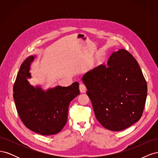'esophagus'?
I'll list each match as a JSON object with an SVG mask.
<instances>
[{
  "label": "esophagus",
  "instance_id": "obj_1",
  "mask_svg": "<svg viewBox=\"0 0 158 158\" xmlns=\"http://www.w3.org/2000/svg\"><path fill=\"white\" fill-rule=\"evenodd\" d=\"M79 88L81 93H85L86 92V87H85V85L84 84H80L79 85Z\"/></svg>",
  "mask_w": 158,
  "mask_h": 158
}]
</instances>
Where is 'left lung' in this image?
<instances>
[{
	"label": "left lung",
	"instance_id": "left-lung-1",
	"mask_svg": "<svg viewBox=\"0 0 158 158\" xmlns=\"http://www.w3.org/2000/svg\"><path fill=\"white\" fill-rule=\"evenodd\" d=\"M95 117L101 125L120 131L139 121L147 97V83L136 60L125 49L113 52L82 77Z\"/></svg>",
	"mask_w": 158,
	"mask_h": 158
}]
</instances>
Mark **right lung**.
<instances>
[{
    "instance_id": "1",
    "label": "right lung",
    "mask_w": 158,
    "mask_h": 158,
    "mask_svg": "<svg viewBox=\"0 0 158 158\" xmlns=\"http://www.w3.org/2000/svg\"><path fill=\"white\" fill-rule=\"evenodd\" d=\"M34 56L23 61L13 88V98L17 112L27 128L41 135L59 132L67 122L70 102L80 94L79 84L76 82L68 87L57 85L43 90L34 88L27 80Z\"/></svg>"
}]
</instances>
